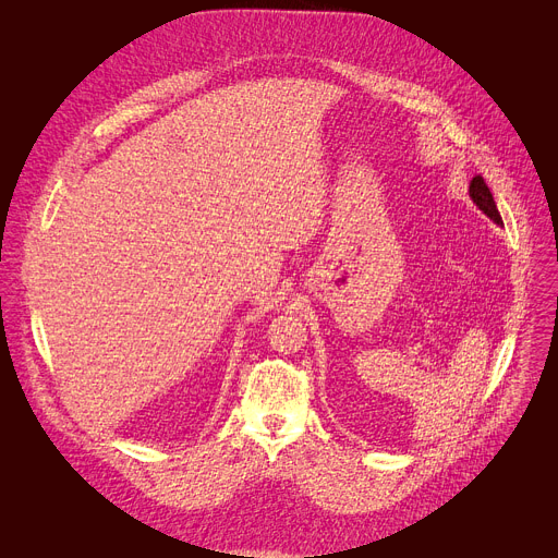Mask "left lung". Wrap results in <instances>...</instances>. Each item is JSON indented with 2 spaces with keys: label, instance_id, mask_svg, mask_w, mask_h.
Wrapping results in <instances>:
<instances>
[{
  "label": "left lung",
  "instance_id": "1",
  "mask_svg": "<svg viewBox=\"0 0 558 558\" xmlns=\"http://www.w3.org/2000/svg\"><path fill=\"white\" fill-rule=\"evenodd\" d=\"M470 195H472V199L476 202V207H478L481 211H485L496 225H502L500 214H498V209H496V202H494V197H492V191L487 189V184H485V180H483L481 175L472 178V182H470Z\"/></svg>",
  "mask_w": 558,
  "mask_h": 558
}]
</instances>
